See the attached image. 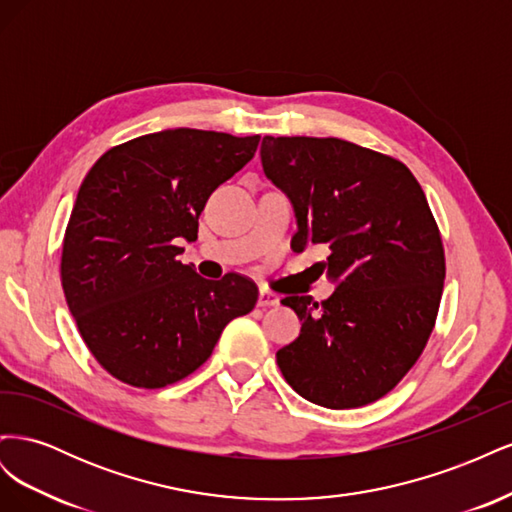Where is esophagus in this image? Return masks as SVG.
Here are the masks:
<instances>
[{"mask_svg":"<svg viewBox=\"0 0 512 512\" xmlns=\"http://www.w3.org/2000/svg\"><path fill=\"white\" fill-rule=\"evenodd\" d=\"M258 305H260V307L280 305V297H277L275 292H271V290H267V288H260V292H258Z\"/></svg>","mask_w":512,"mask_h":512,"instance_id":"obj_1","label":"esophagus"}]
</instances>
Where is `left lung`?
<instances>
[{"instance_id":"8db88e82","label":"left lung","mask_w":512,"mask_h":512,"mask_svg":"<svg viewBox=\"0 0 512 512\" xmlns=\"http://www.w3.org/2000/svg\"><path fill=\"white\" fill-rule=\"evenodd\" d=\"M260 160L297 215L292 250L327 245L318 265L337 284L322 303L282 299L301 333L277 365L312 404L367 406L408 374L438 318L446 262L425 192L406 164L342 138L265 136Z\"/></svg>"}]
</instances>
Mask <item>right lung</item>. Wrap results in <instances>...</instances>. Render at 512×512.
Returning <instances> with one entry per match:
<instances>
[{
	"instance_id": "1",
	"label": "right lung",
	"mask_w": 512,
	"mask_h": 512,
	"mask_svg": "<svg viewBox=\"0 0 512 512\" xmlns=\"http://www.w3.org/2000/svg\"><path fill=\"white\" fill-rule=\"evenodd\" d=\"M260 136L192 128L108 149L81 183L61 250V286L94 359L136 389H162L203 365L226 324L250 314L243 275L200 277L177 258L220 183L254 158Z\"/></svg>"
}]
</instances>
